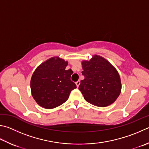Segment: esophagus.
Masks as SVG:
<instances>
[{"label": "esophagus", "instance_id": "obj_1", "mask_svg": "<svg viewBox=\"0 0 149 149\" xmlns=\"http://www.w3.org/2000/svg\"><path fill=\"white\" fill-rule=\"evenodd\" d=\"M75 85H76L77 87H78V86H79L80 85V81H77L75 83Z\"/></svg>", "mask_w": 149, "mask_h": 149}]
</instances>
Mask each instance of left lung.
I'll list each match as a JSON object with an SVG mask.
<instances>
[{"label": "left lung", "mask_w": 149, "mask_h": 149, "mask_svg": "<svg viewBox=\"0 0 149 149\" xmlns=\"http://www.w3.org/2000/svg\"><path fill=\"white\" fill-rule=\"evenodd\" d=\"M82 74L79 90L85 100L98 107L115 102L121 93V81L117 69L107 59L97 55L81 62Z\"/></svg>", "instance_id": "1"}]
</instances>
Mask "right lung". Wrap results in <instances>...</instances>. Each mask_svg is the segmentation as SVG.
Listing matches in <instances>:
<instances>
[{
    "instance_id": "obj_1",
    "label": "right lung",
    "mask_w": 149,
    "mask_h": 149,
    "mask_svg": "<svg viewBox=\"0 0 149 149\" xmlns=\"http://www.w3.org/2000/svg\"><path fill=\"white\" fill-rule=\"evenodd\" d=\"M68 61L53 56L36 68L31 79L32 96L40 106L53 109L64 104L77 87L70 80L73 71L66 70Z\"/></svg>"
}]
</instances>
